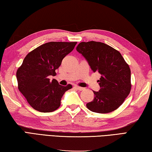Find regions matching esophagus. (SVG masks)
<instances>
[{
  "label": "esophagus",
  "instance_id": "1",
  "mask_svg": "<svg viewBox=\"0 0 152 152\" xmlns=\"http://www.w3.org/2000/svg\"><path fill=\"white\" fill-rule=\"evenodd\" d=\"M75 87L79 90V91H83V90L85 89V88H83V87H81L79 86H75Z\"/></svg>",
  "mask_w": 152,
  "mask_h": 152
}]
</instances>
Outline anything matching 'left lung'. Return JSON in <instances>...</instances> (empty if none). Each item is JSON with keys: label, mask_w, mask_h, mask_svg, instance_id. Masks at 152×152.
Returning a JSON list of instances; mask_svg holds the SVG:
<instances>
[{"label": "left lung", "mask_w": 152, "mask_h": 152, "mask_svg": "<svg viewBox=\"0 0 152 152\" xmlns=\"http://www.w3.org/2000/svg\"><path fill=\"white\" fill-rule=\"evenodd\" d=\"M76 49L88 61L94 72L101 74L100 89L86 104L93 112L107 113L122 105L132 88L131 70L121 53L103 42H81Z\"/></svg>", "instance_id": "8db88e82"}]
</instances>
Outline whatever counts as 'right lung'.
<instances>
[{"instance_id":"1","label":"right lung","mask_w":152,"mask_h":152,"mask_svg":"<svg viewBox=\"0 0 152 152\" xmlns=\"http://www.w3.org/2000/svg\"><path fill=\"white\" fill-rule=\"evenodd\" d=\"M77 42H49L28 53L17 71L18 89L32 107L40 112H52L60 107L61 97L70 84L62 86L55 76L63 58Z\"/></svg>"}]
</instances>
